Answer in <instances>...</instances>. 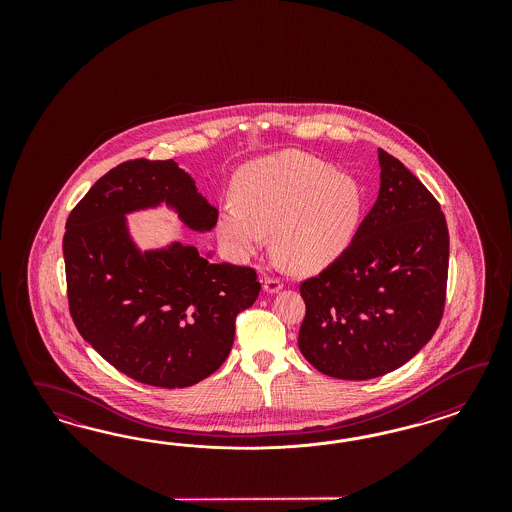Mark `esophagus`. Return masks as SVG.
I'll return each mask as SVG.
<instances>
[{"label":"esophagus","instance_id":"obj_1","mask_svg":"<svg viewBox=\"0 0 512 512\" xmlns=\"http://www.w3.org/2000/svg\"><path fill=\"white\" fill-rule=\"evenodd\" d=\"M263 289L266 295H276L283 289V283L276 278H264Z\"/></svg>","mask_w":512,"mask_h":512}]
</instances>
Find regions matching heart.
I'll return each instance as SVG.
<instances>
[{"label":"heart","mask_w":512,"mask_h":512,"mask_svg":"<svg viewBox=\"0 0 512 512\" xmlns=\"http://www.w3.org/2000/svg\"><path fill=\"white\" fill-rule=\"evenodd\" d=\"M234 202L217 212L216 231L236 259L266 244L296 272H315L349 248L362 214V191L349 174L300 152L251 161L236 172Z\"/></svg>","instance_id":"1"}]
</instances>
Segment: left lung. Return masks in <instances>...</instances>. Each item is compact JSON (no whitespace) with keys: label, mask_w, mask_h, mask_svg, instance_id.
I'll use <instances>...</instances> for the list:
<instances>
[{"label":"left lung","mask_w":512,"mask_h":512,"mask_svg":"<svg viewBox=\"0 0 512 512\" xmlns=\"http://www.w3.org/2000/svg\"><path fill=\"white\" fill-rule=\"evenodd\" d=\"M381 187L349 248L300 287L298 349L319 372L366 381L432 340L449 272V231L434 195L385 150Z\"/></svg>","instance_id":"1"}]
</instances>
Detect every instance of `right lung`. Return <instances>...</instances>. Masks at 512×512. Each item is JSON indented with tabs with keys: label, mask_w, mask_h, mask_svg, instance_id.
<instances>
[{
	"label": "right lung",
	"mask_w": 512,
	"mask_h": 512,
	"mask_svg": "<svg viewBox=\"0 0 512 512\" xmlns=\"http://www.w3.org/2000/svg\"><path fill=\"white\" fill-rule=\"evenodd\" d=\"M163 206L193 233L216 227V206L174 159L125 161L99 178L65 223L67 295L80 336L116 370L184 388L227 360L234 319L261 283L248 266L216 263L212 249L140 248L127 217Z\"/></svg>",
	"instance_id": "right-lung-1"
}]
</instances>
